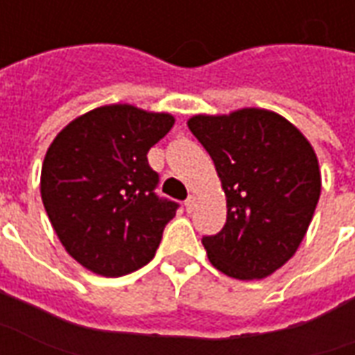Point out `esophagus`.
Instances as JSON below:
<instances>
[{"label": "esophagus", "instance_id": "34e87169", "mask_svg": "<svg viewBox=\"0 0 355 355\" xmlns=\"http://www.w3.org/2000/svg\"><path fill=\"white\" fill-rule=\"evenodd\" d=\"M195 208H196V198L195 196H189L187 200H185V209H187V211H193Z\"/></svg>", "mask_w": 355, "mask_h": 355}]
</instances>
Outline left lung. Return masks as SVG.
I'll list each match as a JSON object with an SVG mask.
<instances>
[{
  "label": "left lung",
  "instance_id": "1",
  "mask_svg": "<svg viewBox=\"0 0 355 355\" xmlns=\"http://www.w3.org/2000/svg\"><path fill=\"white\" fill-rule=\"evenodd\" d=\"M187 124L227 196V223L202 238L209 263L238 280L270 276L295 255L320 200L314 149L289 121L257 107Z\"/></svg>",
  "mask_w": 355,
  "mask_h": 355
}]
</instances>
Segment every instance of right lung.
Instances as JSON below:
<instances>
[{"label": "right lung", "mask_w": 355, "mask_h": 355, "mask_svg": "<svg viewBox=\"0 0 355 355\" xmlns=\"http://www.w3.org/2000/svg\"><path fill=\"white\" fill-rule=\"evenodd\" d=\"M174 126L168 113L128 103L85 113L54 138L41 168V198L66 252L117 278L155 257L180 204L160 198L147 153Z\"/></svg>", "instance_id": "right-lung-1"}]
</instances>
